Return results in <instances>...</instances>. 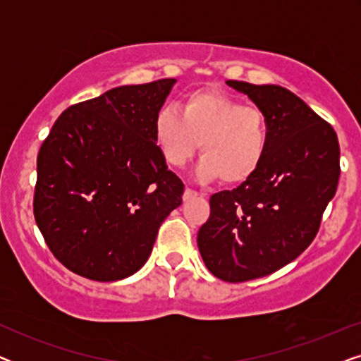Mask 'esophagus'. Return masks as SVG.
Instances as JSON below:
<instances>
[{"instance_id":"1","label":"esophagus","mask_w":361,"mask_h":361,"mask_svg":"<svg viewBox=\"0 0 361 361\" xmlns=\"http://www.w3.org/2000/svg\"><path fill=\"white\" fill-rule=\"evenodd\" d=\"M195 195H199V194H197L195 190H192V189H185V190H184V195H182V199H184V200H189V199H192V197H195Z\"/></svg>"}]
</instances>
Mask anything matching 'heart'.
Wrapping results in <instances>:
<instances>
[{
  "instance_id": "1",
  "label": "heart",
  "mask_w": 361,
  "mask_h": 361,
  "mask_svg": "<svg viewBox=\"0 0 361 361\" xmlns=\"http://www.w3.org/2000/svg\"><path fill=\"white\" fill-rule=\"evenodd\" d=\"M154 140L172 167H184L195 152H204L195 174L225 184L251 179L268 149V120L258 106L243 105L216 90L190 93L174 108H161L154 118Z\"/></svg>"
}]
</instances>
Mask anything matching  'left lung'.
Instances as JSON below:
<instances>
[{"mask_svg":"<svg viewBox=\"0 0 361 361\" xmlns=\"http://www.w3.org/2000/svg\"><path fill=\"white\" fill-rule=\"evenodd\" d=\"M268 120V149L251 179L210 197L197 246L221 281L263 278L294 261L317 235L337 192V133L307 103L279 85L226 80Z\"/></svg>","mask_w":361,"mask_h":361,"instance_id":"obj_1","label":"left lung"}]
</instances>
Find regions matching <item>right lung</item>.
Listing matches in <instances>:
<instances>
[{"instance_id":"obj_1","label":"right lung","mask_w":361,"mask_h":361,"mask_svg":"<svg viewBox=\"0 0 361 361\" xmlns=\"http://www.w3.org/2000/svg\"><path fill=\"white\" fill-rule=\"evenodd\" d=\"M176 78L123 85L67 108L37 156L34 216L72 273L111 283L149 258L184 184L154 140V118Z\"/></svg>"}]
</instances>
